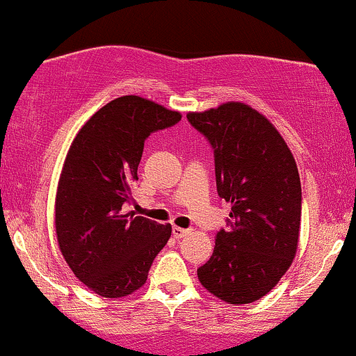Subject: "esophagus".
<instances>
[{
  "instance_id": "34e87169",
  "label": "esophagus",
  "mask_w": 356,
  "mask_h": 356,
  "mask_svg": "<svg viewBox=\"0 0 356 356\" xmlns=\"http://www.w3.org/2000/svg\"><path fill=\"white\" fill-rule=\"evenodd\" d=\"M189 232H191V230L182 229V227H177V225H174V227H172V235H174L175 238H182V237H186V235H189Z\"/></svg>"
}]
</instances>
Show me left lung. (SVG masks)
I'll return each instance as SVG.
<instances>
[{
    "instance_id": "1",
    "label": "left lung",
    "mask_w": 356,
    "mask_h": 356,
    "mask_svg": "<svg viewBox=\"0 0 356 356\" xmlns=\"http://www.w3.org/2000/svg\"><path fill=\"white\" fill-rule=\"evenodd\" d=\"M187 119L211 143L217 192L232 207L229 229L217 232L213 254L197 277L220 300L252 303L278 284L297 254V164L275 126L243 102H224Z\"/></svg>"
}]
</instances>
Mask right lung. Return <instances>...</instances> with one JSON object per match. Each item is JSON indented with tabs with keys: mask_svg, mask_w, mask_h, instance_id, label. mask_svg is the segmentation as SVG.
<instances>
[{
	"mask_svg": "<svg viewBox=\"0 0 356 356\" xmlns=\"http://www.w3.org/2000/svg\"><path fill=\"white\" fill-rule=\"evenodd\" d=\"M181 113L139 96L108 102L81 127L59 175L54 225L70 268L94 293L127 297L149 268L172 227L124 212L151 132L181 121Z\"/></svg>",
	"mask_w": 356,
	"mask_h": 356,
	"instance_id": "obj_1",
	"label": "right lung"
}]
</instances>
